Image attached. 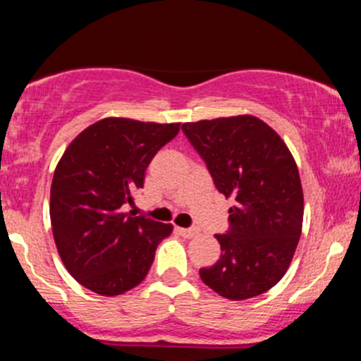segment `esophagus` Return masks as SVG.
Masks as SVG:
<instances>
[{"label": "esophagus", "instance_id": "1", "mask_svg": "<svg viewBox=\"0 0 361 361\" xmlns=\"http://www.w3.org/2000/svg\"><path fill=\"white\" fill-rule=\"evenodd\" d=\"M176 233L180 235H183L186 239H192L198 234L197 229H186V227H176Z\"/></svg>", "mask_w": 361, "mask_h": 361}]
</instances>
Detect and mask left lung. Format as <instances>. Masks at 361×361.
I'll list each match as a JSON object with an SVG mask.
<instances>
[{"mask_svg":"<svg viewBox=\"0 0 361 361\" xmlns=\"http://www.w3.org/2000/svg\"><path fill=\"white\" fill-rule=\"evenodd\" d=\"M181 130L214 178L234 198L229 231L217 234L221 258L200 268L219 295L244 300L275 287L295 255L304 193L295 159L273 128L252 115L186 122Z\"/></svg>","mask_w":361,"mask_h":361,"instance_id":"obj_1","label":"left lung"}]
</instances>
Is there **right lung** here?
I'll return each mask as SVG.
<instances>
[{
	"instance_id": "add662e5",
	"label": "right lung",
	"mask_w": 361,
	"mask_h": 361,
	"mask_svg": "<svg viewBox=\"0 0 361 361\" xmlns=\"http://www.w3.org/2000/svg\"><path fill=\"white\" fill-rule=\"evenodd\" d=\"M180 123L109 117L69 144L54 171L51 224L66 270L105 297L146 279L171 224L123 212L144 186L152 157L175 139Z\"/></svg>"
}]
</instances>
